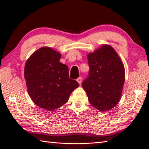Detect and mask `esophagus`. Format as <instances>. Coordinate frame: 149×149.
I'll return each mask as SVG.
<instances>
[{
    "mask_svg": "<svg viewBox=\"0 0 149 149\" xmlns=\"http://www.w3.org/2000/svg\"><path fill=\"white\" fill-rule=\"evenodd\" d=\"M77 81L79 83V84L81 85V82H82V77H79L77 79Z\"/></svg>",
    "mask_w": 149,
    "mask_h": 149,
    "instance_id": "1",
    "label": "esophagus"
}]
</instances>
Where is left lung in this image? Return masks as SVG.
Returning a JSON list of instances; mask_svg holds the SVG:
<instances>
[{
    "label": "left lung",
    "instance_id": "obj_1",
    "mask_svg": "<svg viewBox=\"0 0 149 149\" xmlns=\"http://www.w3.org/2000/svg\"><path fill=\"white\" fill-rule=\"evenodd\" d=\"M89 73L82 83L89 102L100 112L109 110L121 98L125 69L117 52L104 45L87 55Z\"/></svg>",
    "mask_w": 149,
    "mask_h": 149
}]
</instances>
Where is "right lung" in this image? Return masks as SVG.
Returning <instances> with one entry per match:
<instances>
[{
  "instance_id": "obj_1",
  "label": "right lung",
  "mask_w": 149,
  "mask_h": 149,
  "mask_svg": "<svg viewBox=\"0 0 149 149\" xmlns=\"http://www.w3.org/2000/svg\"><path fill=\"white\" fill-rule=\"evenodd\" d=\"M61 54L50 47L36 50L27 60L24 77L29 95L35 104L49 111L68 102L72 92L79 86L70 79L68 68L60 62Z\"/></svg>"
}]
</instances>
